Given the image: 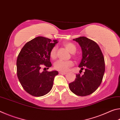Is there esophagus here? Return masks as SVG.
Returning <instances> with one entry per match:
<instances>
[{
    "instance_id": "1",
    "label": "esophagus",
    "mask_w": 120,
    "mask_h": 120,
    "mask_svg": "<svg viewBox=\"0 0 120 120\" xmlns=\"http://www.w3.org/2000/svg\"><path fill=\"white\" fill-rule=\"evenodd\" d=\"M59 74H61V75H66L67 74V72H62V71H60L59 72Z\"/></svg>"
}]
</instances>
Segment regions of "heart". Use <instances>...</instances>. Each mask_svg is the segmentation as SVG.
Segmentation results:
<instances>
[{"label": "heart", "mask_w": 120, "mask_h": 120, "mask_svg": "<svg viewBox=\"0 0 120 120\" xmlns=\"http://www.w3.org/2000/svg\"><path fill=\"white\" fill-rule=\"evenodd\" d=\"M64 46L66 49L71 53H74L76 51V47L74 44L71 42H66L64 43ZM56 52L57 48L56 46H54L51 50L50 55L52 59H55L56 58ZM72 61H65L59 60L56 62L54 64V68L55 69L60 71H67L70 67L73 66Z\"/></svg>", "instance_id": "heart-1"}]
</instances>
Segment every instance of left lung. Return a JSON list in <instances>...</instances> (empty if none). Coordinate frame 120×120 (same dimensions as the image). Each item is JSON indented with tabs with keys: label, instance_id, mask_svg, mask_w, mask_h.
Here are the masks:
<instances>
[{
	"label": "left lung",
	"instance_id": "left-lung-1",
	"mask_svg": "<svg viewBox=\"0 0 120 120\" xmlns=\"http://www.w3.org/2000/svg\"><path fill=\"white\" fill-rule=\"evenodd\" d=\"M79 44L82 59L78 67L85 69L84 75H76L75 81L69 84L71 92L78 96H85L98 88L105 72V61L100 48L96 42L85 36L73 39Z\"/></svg>",
	"mask_w": 120,
	"mask_h": 120
}]
</instances>
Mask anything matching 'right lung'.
Masks as SVG:
<instances>
[{"label":"right lung","mask_w":120,"mask_h":120,"mask_svg":"<svg viewBox=\"0 0 120 120\" xmlns=\"http://www.w3.org/2000/svg\"><path fill=\"white\" fill-rule=\"evenodd\" d=\"M58 42L38 36L26 43L19 52L16 62L18 78L24 90L32 96H44L51 90L58 71L41 72L40 69L42 64L47 69L51 67L50 53Z\"/></svg>","instance_id":"right-lung-1"}]
</instances>
